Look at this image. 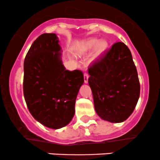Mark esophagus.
<instances>
[{"label": "esophagus", "mask_w": 160, "mask_h": 160, "mask_svg": "<svg viewBox=\"0 0 160 160\" xmlns=\"http://www.w3.org/2000/svg\"><path fill=\"white\" fill-rule=\"evenodd\" d=\"M83 78H84V83H87L88 82V78H89V75L87 72H84L83 74Z\"/></svg>", "instance_id": "34e87169"}]
</instances>
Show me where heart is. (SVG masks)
<instances>
[{
	"label": "heart",
	"instance_id": "1",
	"mask_svg": "<svg viewBox=\"0 0 160 160\" xmlns=\"http://www.w3.org/2000/svg\"><path fill=\"white\" fill-rule=\"evenodd\" d=\"M94 48V53H93V59H97L99 57L104 49L107 47V42L104 40L98 41L97 38H88V39L83 40L79 44L77 51L80 53H85L90 51Z\"/></svg>",
	"mask_w": 160,
	"mask_h": 160
}]
</instances>
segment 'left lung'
<instances>
[{
    "label": "left lung",
    "mask_w": 160,
    "mask_h": 160,
    "mask_svg": "<svg viewBox=\"0 0 160 160\" xmlns=\"http://www.w3.org/2000/svg\"><path fill=\"white\" fill-rule=\"evenodd\" d=\"M88 79L97 114L112 123L126 120L140 95V84L132 53L116 42L88 69Z\"/></svg>",
    "instance_id": "left-lung-1"
}]
</instances>
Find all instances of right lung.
<instances>
[{"label": "right lung", "instance_id": "obj_1", "mask_svg": "<svg viewBox=\"0 0 160 160\" xmlns=\"http://www.w3.org/2000/svg\"><path fill=\"white\" fill-rule=\"evenodd\" d=\"M54 33H44L31 46L24 61L23 91L28 111L44 126L58 129L68 125L84 82L80 70H66Z\"/></svg>", "mask_w": 160, "mask_h": 160}]
</instances>
